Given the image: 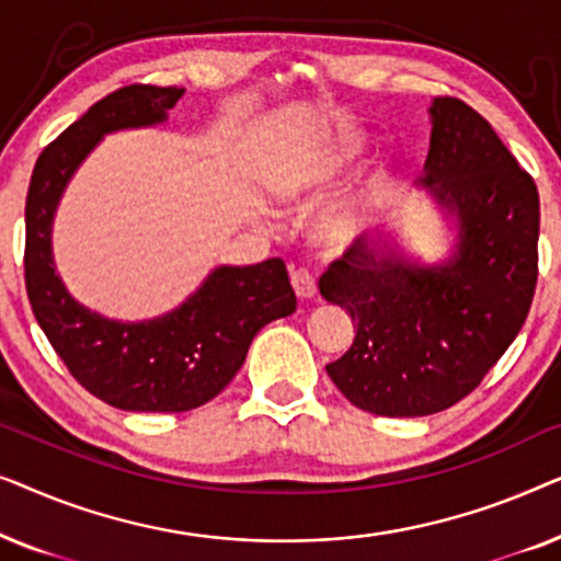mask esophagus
I'll use <instances>...</instances> for the list:
<instances>
[{"label": "esophagus", "instance_id": "esophagus-1", "mask_svg": "<svg viewBox=\"0 0 561 561\" xmlns=\"http://www.w3.org/2000/svg\"><path fill=\"white\" fill-rule=\"evenodd\" d=\"M290 286L301 298H313L317 296V278L306 271V267H298V271L290 273Z\"/></svg>", "mask_w": 561, "mask_h": 561}]
</instances>
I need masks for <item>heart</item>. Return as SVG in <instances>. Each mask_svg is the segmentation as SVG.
I'll use <instances>...</instances> for the list:
<instances>
[{"label":"heart","instance_id":"b5f03b06","mask_svg":"<svg viewBox=\"0 0 561 561\" xmlns=\"http://www.w3.org/2000/svg\"><path fill=\"white\" fill-rule=\"evenodd\" d=\"M363 150V142L355 133H336L329 137L327 142H321L319 148L298 160V163L290 168L286 188L294 191V194H301V191H319L334 183L340 175L347 171V168L355 163V158ZM375 206V191L365 188L359 194L344 198L334 206L332 211L321 219V237L332 244H344L363 232V229L370 225Z\"/></svg>","mask_w":561,"mask_h":561}]
</instances>
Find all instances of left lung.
Here are the masks:
<instances>
[{"label":"left lung","instance_id":"left-lung-1","mask_svg":"<svg viewBox=\"0 0 561 561\" xmlns=\"http://www.w3.org/2000/svg\"><path fill=\"white\" fill-rule=\"evenodd\" d=\"M428 112L424 183L457 217V252L419 265L357 240L319 278L357 327L329 378L378 416H428L470 396L516 340L539 278L534 179L462 99L436 96Z\"/></svg>","mask_w":561,"mask_h":561}]
</instances>
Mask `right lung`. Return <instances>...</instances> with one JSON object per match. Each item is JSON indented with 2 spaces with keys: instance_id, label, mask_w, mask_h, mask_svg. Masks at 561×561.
<instances>
[{
  "instance_id": "right-lung-1",
  "label": "right lung",
  "mask_w": 561,
  "mask_h": 561,
  "mask_svg": "<svg viewBox=\"0 0 561 561\" xmlns=\"http://www.w3.org/2000/svg\"><path fill=\"white\" fill-rule=\"evenodd\" d=\"M179 87L112 91L37 158L25 202V286L37 324L68 373L122 411L181 413L209 403L240 370L255 334L296 311L286 263L221 265L165 317L122 324L68 296L53 265V214L68 179L106 133L158 125Z\"/></svg>"
}]
</instances>
